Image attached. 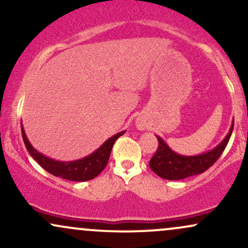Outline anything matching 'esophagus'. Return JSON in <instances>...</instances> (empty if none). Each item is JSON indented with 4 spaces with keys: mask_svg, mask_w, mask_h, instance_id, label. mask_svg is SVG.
<instances>
[{
    "mask_svg": "<svg viewBox=\"0 0 248 248\" xmlns=\"http://www.w3.org/2000/svg\"><path fill=\"white\" fill-rule=\"evenodd\" d=\"M139 128H140V129H143V126H142V124H139Z\"/></svg>",
    "mask_w": 248,
    "mask_h": 248,
    "instance_id": "34e87169",
    "label": "esophagus"
}]
</instances>
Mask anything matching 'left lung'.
<instances>
[{
  "label": "left lung",
  "instance_id": "1",
  "mask_svg": "<svg viewBox=\"0 0 248 248\" xmlns=\"http://www.w3.org/2000/svg\"><path fill=\"white\" fill-rule=\"evenodd\" d=\"M233 124H234V119L227 135L218 146L209 152L192 156L175 153L163 139L156 136L158 140V149L149 162L150 169L157 176L164 179H169V181H178V179H184L204 172L213 166L223 154L232 135Z\"/></svg>",
  "mask_w": 248,
  "mask_h": 248
}]
</instances>
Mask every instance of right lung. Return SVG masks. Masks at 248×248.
I'll use <instances>...</instances> for the list:
<instances>
[{
	"mask_svg": "<svg viewBox=\"0 0 248 248\" xmlns=\"http://www.w3.org/2000/svg\"><path fill=\"white\" fill-rule=\"evenodd\" d=\"M22 128V136H23V141L27 150L32 156V158L37 163L41 166L43 169L46 170L51 175L57 176V177H62L64 179H69V181L75 182H85L93 179L100 173L105 167L107 166V162L109 160L110 152L114 142L126 133V130L120 132L115 135L110 136L108 140H106L101 144L98 149L94 150L90 155L85 156V157L79 158L75 161H57L53 158L47 157L44 154L39 153L38 150L32 147L30 141L28 140L27 134L23 128V124L21 122Z\"/></svg>",
	"mask_w": 248,
	"mask_h": 248,
	"instance_id": "add662e5",
	"label": "right lung"
}]
</instances>
